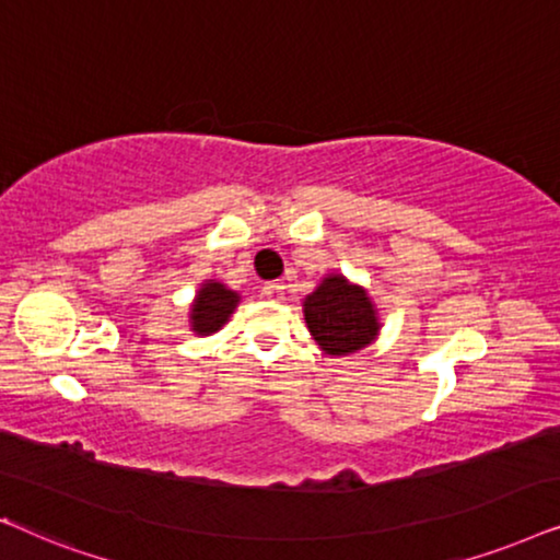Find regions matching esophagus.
Here are the masks:
<instances>
[{"label": "esophagus", "instance_id": "obj_1", "mask_svg": "<svg viewBox=\"0 0 560 560\" xmlns=\"http://www.w3.org/2000/svg\"><path fill=\"white\" fill-rule=\"evenodd\" d=\"M281 294H284V284L281 281H266L264 296H268V300H281Z\"/></svg>", "mask_w": 560, "mask_h": 560}]
</instances>
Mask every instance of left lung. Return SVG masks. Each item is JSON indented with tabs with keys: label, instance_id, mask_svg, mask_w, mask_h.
I'll return each instance as SVG.
<instances>
[{
	"label": "left lung",
	"instance_id": "8db88e82",
	"mask_svg": "<svg viewBox=\"0 0 560 560\" xmlns=\"http://www.w3.org/2000/svg\"><path fill=\"white\" fill-rule=\"evenodd\" d=\"M304 319L312 338L327 355H348L366 348L378 335V315L366 289L330 273L304 300Z\"/></svg>",
	"mask_w": 560,
	"mask_h": 560
}]
</instances>
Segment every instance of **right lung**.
<instances>
[{
	"label": "right lung",
	"instance_id": "1",
	"mask_svg": "<svg viewBox=\"0 0 560 560\" xmlns=\"http://www.w3.org/2000/svg\"><path fill=\"white\" fill-rule=\"evenodd\" d=\"M237 302H241V294L233 292V289H228L225 284H220V281L214 279L205 281V284L199 287L197 296H194L189 310L191 330L197 335L218 332L235 312Z\"/></svg>",
	"mask_w": 560,
	"mask_h": 560
}]
</instances>
